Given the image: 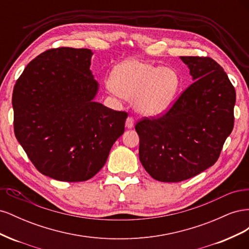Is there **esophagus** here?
<instances>
[{"label":"esophagus","instance_id":"esophagus-1","mask_svg":"<svg viewBox=\"0 0 249 249\" xmlns=\"http://www.w3.org/2000/svg\"><path fill=\"white\" fill-rule=\"evenodd\" d=\"M134 119H133V117H127L126 118V120H125V126L127 127V129H132V127L134 126Z\"/></svg>","mask_w":249,"mask_h":249}]
</instances>
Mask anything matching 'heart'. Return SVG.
Masks as SVG:
<instances>
[{"instance_id":"heart-1","label":"heart","mask_w":249,"mask_h":249,"mask_svg":"<svg viewBox=\"0 0 249 249\" xmlns=\"http://www.w3.org/2000/svg\"><path fill=\"white\" fill-rule=\"evenodd\" d=\"M110 85L125 100H133L141 114L157 116L166 112L175 101L180 78L171 67H156L138 59H127L113 70Z\"/></svg>"}]
</instances>
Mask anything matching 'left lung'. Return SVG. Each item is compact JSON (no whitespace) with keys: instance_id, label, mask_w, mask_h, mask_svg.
Segmentation results:
<instances>
[{"instance_id":"left-lung-1","label":"left lung","mask_w":249,"mask_h":249,"mask_svg":"<svg viewBox=\"0 0 249 249\" xmlns=\"http://www.w3.org/2000/svg\"><path fill=\"white\" fill-rule=\"evenodd\" d=\"M194 81L169 111L135 129L139 159L153 178L176 183L213 166L233 127L236 91L210 57H180Z\"/></svg>"}]
</instances>
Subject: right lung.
Listing matches in <instances>:
<instances>
[{
	"label": "right lung",
	"mask_w": 249,
	"mask_h": 249,
	"mask_svg": "<svg viewBox=\"0 0 249 249\" xmlns=\"http://www.w3.org/2000/svg\"><path fill=\"white\" fill-rule=\"evenodd\" d=\"M89 49L58 48L33 59L12 93L14 134L42 175L62 182L91 178L124 132L125 112L94 102L99 83Z\"/></svg>",
	"instance_id": "add662e5"
}]
</instances>
